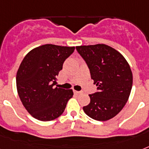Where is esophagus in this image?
<instances>
[{
    "instance_id": "1",
    "label": "esophagus",
    "mask_w": 149,
    "mask_h": 149,
    "mask_svg": "<svg viewBox=\"0 0 149 149\" xmlns=\"http://www.w3.org/2000/svg\"><path fill=\"white\" fill-rule=\"evenodd\" d=\"M75 93H77V94H82L83 92L82 91H75Z\"/></svg>"
}]
</instances>
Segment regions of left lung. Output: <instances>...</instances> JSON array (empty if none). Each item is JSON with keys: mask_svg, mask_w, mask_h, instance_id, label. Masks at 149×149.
I'll return each instance as SVG.
<instances>
[{"mask_svg": "<svg viewBox=\"0 0 149 149\" xmlns=\"http://www.w3.org/2000/svg\"><path fill=\"white\" fill-rule=\"evenodd\" d=\"M97 86L83 107L90 118L105 121L116 116L127 103L132 88V72L124 56L104 44L77 46Z\"/></svg>", "mask_w": 149, "mask_h": 149, "instance_id": "1", "label": "left lung"}]
</instances>
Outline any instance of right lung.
Masks as SVG:
<instances>
[{
  "label": "right lung",
  "instance_id": "right-lung-1",
  "mask_svg": "<svg viewBox=\"0 0 149 149\" xmlns=\"http://www.w3.org/2000/svg\"><path fill=\"white\" fill-rule=\"evenodd\" d=\"M74 50L75 47L46 44L29 52L22 60L16 76L17 93L36 119L49 121L58 118L72 97V90L55 85L63 63Z\"/></svg>",
  "mask_w": 149,
  "mask_h": 149
}]
</instances>
